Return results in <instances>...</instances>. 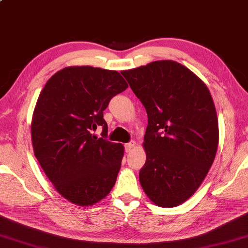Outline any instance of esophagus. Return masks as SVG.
I'll list each match as a JSON object with an SVG mask.
<instances>
[{"label":"esophagus","mask_w":248,"mask_h":248,"mask_svg":"<svg viewBox=\"0 0 248 248\" xmlns=\"http://www.w3.org/2000/svg\"><path fill=\"white\" fill-rule=\"evenodd\" d=\"M135 147H136V142L135 141H131V142H129L127 144H125V152L126 153H130V152H132V150H134Z\"/></svg>","instance_id":"esophagus-1"}]
</instances>
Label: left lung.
Segmentation results:
<instances>
[{
  "instance_id": "1",
  "label": "left lung",
  "mask_w": 248,
  "mask_h": 248,
  "mask_svg": "<svg viewBox=\"0 0 248 248\" xmlns=\"http://www.w3.org/2000/svg\"><path fill=\"white\" fill-rule=\"evenodd\" d=\"M121 74L148 117L142 188L158 206L176 207L195 194L215 160L219 125L214 100L200 78L170 60Z\"/></svg>"
}]
</instances>
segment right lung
I'll return each mask as SVG.
<instances>
[{
    "label": "right lung",
    "mask_w": 248,
    "mask_h": 248,
    "mask_svg": "<svg viewBox=\"0 0 248 248\" xmlns=\"http://www.w3.org/2000/svg\"><path fill=\"white\" fill-rule=\"evenodd\" d=\"M127 87L116 70L69 66L39 95L31 121L34 155L59 194L78 206L98 203L116 183L124 146L105 139L103 111ZM99 125L102 138L92 135Z\"/></svg>",
    "instance_id": "right-lung-1"
}]
</instances>
